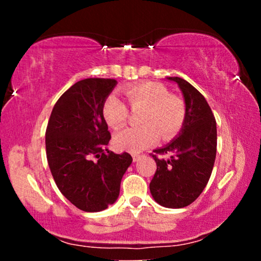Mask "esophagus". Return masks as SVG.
<instances>
[{
  "label": "esophagus",
  "instance_id": "34e87169",
  "mask_svg": "<svg viewBox=\"0 0 261 261\" xmlns=\"http://www.w3.org/2000/svg\"><path fill=\"white\" fill-rule=\"evenodd\" d=\"M132 156H133V160L134 162H139L142 158L141 154H137V153H134V154H132Z\"/></svg>",
  "mask_w": 261,
  "mask_h": 261
}]
</instances>
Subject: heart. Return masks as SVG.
<instances>
[{
  "mask_svg": "<svg viewBox=\"0 0 261 261\" xmlns=\"http://www.w3.org/2000/svg\"><path fill=\"white\" fill-rule=\"evenodd\" d=\"M123 92L132 110L141 109L138 116L141 126L116 133L113 139L116 149L140 152L154 144L159 135L164 140H169L180 130L187 116V107L180 97L171 95L165 85L146 82L130 85ZM102 115L110 128L119 129L127 121L129 112L116 95H110L103 103Z\"/></svg>",
  "mask_w": 261,
  "mask_h": 261,
  "instance_id": "1",
  "label": "heart"
}]
</instances>
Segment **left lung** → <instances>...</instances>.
<instances>
[{
    "mask_svg": "<svg viewBox=\"0 0 261 261\" xmlns=\"http://www.w3.org/2000/svg\"><path fill=\"white\" fill-rule=\"evenodd\" d=\"M183 94L187 116L180 132L169 144L154 149V177L149 183L152 197L165 208L191 204L212 176L216 158V121L204 96L183 78L167 77ZM169 154L167 160L160 155Z\"/></svg>",
    "mask_w": 261,
    "mask_h": 261,
    "instance_id": "left-lung-1",
    "label": "left lung"
}]
</instances>
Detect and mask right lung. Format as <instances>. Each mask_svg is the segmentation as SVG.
I'll list each match as a JSON object with an SVG mask.
<instances>
[{
    "label": "right lung",
    "instance_id": "right-lung-1",
    "mask_svg": "<svg viewBox=\"0 0 261 261\" xmlns=\"http://www.w3.org/2000/svg\"><path fill=\"white\" fill-rule=\"evenodd\" d=\"M117 82L87 78L74 83L53 107L46 129V155L60 192L88 213L116 202L129 153L107 149L110 140L102 107Z\"/></svg>",
    "mask_w": 261,
    "mask_h": 261
}]
</instances>
